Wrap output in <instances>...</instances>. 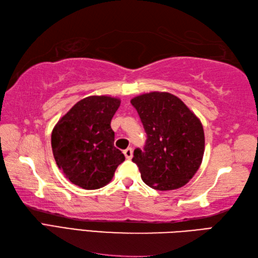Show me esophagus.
I'll return each mask as SVG.
<instances>
[{
    "mask_svg": "<svg viewBox=\"0 0 258 258\" xmlns=\"http://www.w3.org/2000/svg\"><path fill=\"white\" fill-rule=\"evenodd\" d=\"M133 153H134V150L131 149V148H128V149H125L123 151V154L125 156V159H128V160H130L131 158H133Z\"/></svg>",
    "mask_w": 258,
    "mask_h": 258,
    "instance_id": "34e87169",
    "label": "esophagus"
}]
</instances>
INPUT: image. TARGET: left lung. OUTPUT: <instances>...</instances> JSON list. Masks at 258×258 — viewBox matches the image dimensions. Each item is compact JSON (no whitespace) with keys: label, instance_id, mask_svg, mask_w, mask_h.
Returning <instances> with one entry per match:
<instances>
[{"label":"left lung","instance_id":"8db88e82","mask_svg":"<svg viewBox=\"0 0 258 258\" xmlns=\"http://www.w3.org/2000/svg\"><path fill=\"white\" fill-rule=\"evenodd\" d=\"M147 134L133 162L141 178L158 190H173L189 181L202 164L205 134L198 117L177 96L151 92L131 99Z\"/></svg>","mask_w":258,"mask_h":258}]
</instances>
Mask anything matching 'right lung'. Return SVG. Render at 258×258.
Instances as JSON below:
<instances>
[{
	"mask_svg": "<svg viewBox=\"0 0 258 258\" xmlns=\"http://www.w3.org/2000/svg\"><path fill=\"white\" fill-rule=\"evenodd\" d=\"M120 99L89 96L75 104L54 125L51 147L56 165L83 189H98L114 177L124 155L114 146L111 118Z\"/></svg>",
	"mask_w": 258,
	"mask_h": 258,
	"instance_id": "add662e5",
	"label": "right lung"
}]
</instances>
